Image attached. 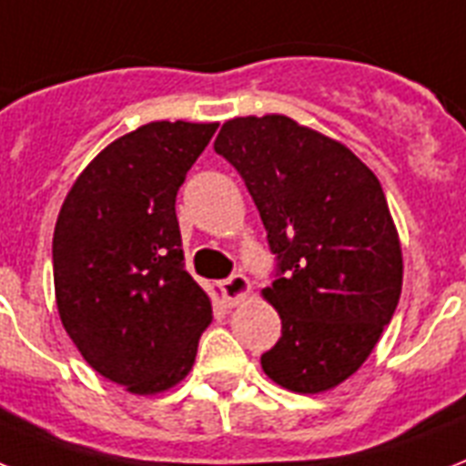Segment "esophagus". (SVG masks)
<instances>
[{
  "label": "esophagus",
  "instance_id": "esophagus-1",
  "mask_svg": "<svg viewBox=\"0 0 466 466\" xmlns=\"http://www.w3.org/2000/svg\"><path fill=\"white\" fill-rule=\"evenodd\" d=\"M220 289L222 294H225L227 304L237 306L251 294V282H248V278H244V275H232V278L222 279Z\"/></svg>",
  "mask_w": 466,
  "mask_h": 466
}]
</instances>
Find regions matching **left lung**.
<instances>
[{
  "label": "left lung",
  "mask_w": 466,
  "mask_h": 466,
  "mask_svg": "<svg viewBox=\"0 0 466 466\" xmlns=\"http://www.w3.org/2000/svg\"><path fill=\"white\" fill-rule=\"evenodd\" d=\"M215 153L241 174L278 256L263 299L282 338L260 366L299 395L332 390L369 359L402 292L383 187L350 147L285 115L234 116Z\"/></svg>",
  "instance_id": "1"
}]
</instances>
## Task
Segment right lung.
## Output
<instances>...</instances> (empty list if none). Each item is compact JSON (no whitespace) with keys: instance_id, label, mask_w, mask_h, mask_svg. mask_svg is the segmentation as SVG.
<instances>
[{"instance_id":"obj_1","label":"right lung","mask_w":466,"mask_h":466,"mask_svg":"<svg viewBox=\"0 0 466 466\" xmlns=\"http://www.w3.org/2000/svg\"><path fill=\"white\" fill-rule=\"evenodd\" d=\"M218 124L150 122L78 174L52 239L56 311L93 369L134 395L184 380L213 306L184 268L174 200Z\"/></svg>"}]
</instances>
